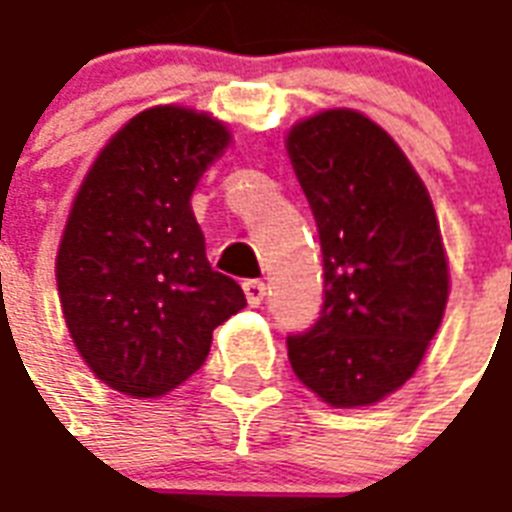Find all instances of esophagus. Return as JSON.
<instances>
[{
  "label": "esophagus",
  "mask_w": 512,
  "mask_h": 512,
  "mask_svg": "<svg viewBox=\"0 0 512 512\" xmlns=\"http://www.w3.org/2000/svg\"><path fill=\"white\" fill-rule=\"evenodd\" d=\"M243 291H245V299H248V304H251V307H256V304H261V301H264V296H267V285L261 283V280H245Z\"/></svg>",
  "instance_id": "esophagus-1"
}]
</instances>
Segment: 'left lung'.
<instances>
[{"instance_id": "obj_1", "label": "left lung", "mask_w": 512, "mask_h": 512, "mask_svg": "<svg viewBox=\"0 0 512 512\" xmlns=\"http://www.w3.org/2000/svg\"><path fill=\"white\" fill-rule=\"evenodd\" d=\"M323 248L318 323L288 336L293 374L334 408L371 406L414 376L449 301V261L427 186L355 109L296 122L285 138Z\"/></svg>"}]
</instances>
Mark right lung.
Returning <instances> with one entry per match:
<instances>
[{"label": "right lung", "mask_w": 512, "mask_h": 512, "mask_svg": "<svg viewBox=\"0 0 512 512\" xmlns=\"http://www.w3.org/2000/svg\"><path fill=\"white\" fill-rule=\"evenodd\" d=\"M229 144L208 112L152 106L109 138L71 202L55 256L63 320L87 368L130 398L189 379L213 328L245 307L208 264L189 202Z\"/></svg>", "instance_id": "add662e5"}]
</instances>
